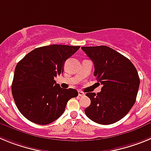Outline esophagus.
<instances>
[{
  "mask_svg": "<svg viewBox=\"0 0 151 151\" xmlns=\"http://www.w3.org/2000/svg\"><path fill=\"white\" fill-rule=\"evenodd\" d=\"M78 96H80V97H83V96H85V93H84V92L78 91Z\"/></svg>",
  "mask_w": 151,
  "mask_h": 151,
  "instance_id": "esophagus-1",
  "label": "esophagus"
}]
</instances>
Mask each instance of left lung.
Listing matches in <instances>:
<instances>
[{
	"label": "left lung",
	"instance_id": "8db88e82",
	"mask_svg": "<svg viewBox=\"0 0 151 151\" xmlns=\"http://www.w3.org/2000/svg\"><path fill=\"white\" fill-rule=\"evenodd\" d=\"M94 66V76L101 91L87 93L91 105L88 117L101 125L115 123L132 109L138 94L140 79L137 69L128 58L107 46L82 47Z\"/></svg>",
	"mask_w": 151,
	"mask_h": 151
}]
</instances>
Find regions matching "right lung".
I'll use <instances>...</instances> for the list:
<instances>
[{
	"mask_svg": "<svg viewBox=\"0 0 151 151\" xmlns=\"http://www.w3.org/2000/svg\"><path fill=\"white\" fill-rule=\"evenodd\" d=\"M80 46L52 45L34 49L17 63L12 94L18 110L31 122L51 123L63 113L76 89H65L54 78L63 73V65Z\"/></svg>",
	"mask_w": 151,
	"mask_h": 151,
	"instance_id": "obj_1",
	"label": "right lung"
}]
</instances>
